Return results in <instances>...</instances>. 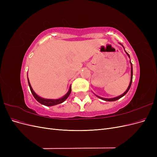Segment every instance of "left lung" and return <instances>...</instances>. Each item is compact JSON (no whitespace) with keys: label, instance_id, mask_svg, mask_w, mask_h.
<instances>
[{"label":"left lung","instance_id":"8db88e82","mask_svg":"<svg viewBox=\"0 0 157 157\" xmlns=\"http://www.w3.org/2000/svg\"><path fill=\"white\" fill-rule=\"evenodd\" d=\"M121 45H122V44H121ZM125 52H126V51H125ZM126 54L128 56V57H129V58H130V56H129V54H128L126 52ZM130 64H131V80H130V82L129 86H128V87L127 90H126V92H125L124 93H123L122 95H121V96H119L116 97V98H101V97L98 96H97V97H98L99 98H100V99H103V100H104V101H114L118 100V99H119L120 98H121L122 97L124 96V95H125V94L128 92V90H129V89H130V86H131L132 82V77H133V69H132V63H131V61H130Z\"/></svg>","mask_w":157,"mask_h":157}]
</instances>
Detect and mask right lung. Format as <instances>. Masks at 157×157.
Here are the masks:
<instances>
[{
    "instance_id": "right-lung-1",
    "label": "right lung",
    "mask_w": 157,
    "mask_h": 157,
    "mask_svg": "<svg viewBox=\"0 0 157 157\" xmlns=\"http://www.w3.org/2000/svg\"><path fill=\"white\" fill-rule=\"evenodd\" d=\"M27 80H28V84H29V86L31 92L33 94V96H34V98L36 99V100L37 101H39L40 103L42 104V105H44L45 106H53V105H58V104L63 103L64 101H65L66 99H67V98L69 97V96L71 92V86H70L68 92L63 97L59 99H52L42 98H40V96H38V95H36V94L34 91H33V88L31 86V84L29 82V78H28V77H27Z\"/></svg>"
}]
</instances>
